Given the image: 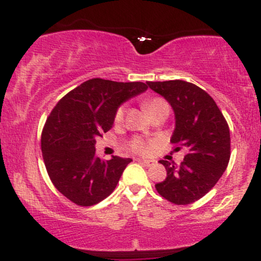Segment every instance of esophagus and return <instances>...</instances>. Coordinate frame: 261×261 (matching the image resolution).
<instances>
[{"label": "esophagus", "instance_id": "34e87169", "mask_svg": "<svg viewBox=\"0 0 261 261\" xmlns=\"http://www.w3.org/2000/svg\"><path fill=\"white\" fill-rule=\"evenodd\" d=\"M140 162V163L145 164V166H152V164L155 163V161L153 160H146V158H142V160H137Z\"/></svg>", "mask_w": 261, "mask_h": 261}]
</instances>
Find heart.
I'll use <instances>...</instances> for the list:
<instances>
[{"label":"heart","mask_w":261,"mask_h":261,"mask_svg":"<svg viewBox=\"0 0 261 261\" xmlns=\"http://www.w3.org/2000/svg\"><path fill=\"white\" fill-rule=\"evenodd\" d=\"M164 104H167V103L163 99H161V98H153V99H149V100L146 101L145 107H146V109H147L148 112L151 113L152 110L157 109V108L164 106ZM124 114H125V107H120L118 110H116L115 120L120 121L121 119L124 118ZM133 148L135 149V151L146 152L148 149V146L146 145L145 142H142V141L136 140V141H134V142H133Z\"/></svg>","instance_id":"1"}]
</instances>
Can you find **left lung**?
<instances>
[{
    "mask_svg": "<svg viewBox=\"0 0 261 261\" xmlns=\"http://www.w3.org/2000/svg\"><path fill=\"white\" fill-rule=\"evenodd\" d=\"M147 85L170 104L175 116L170 141L187 149L180 166L160 161L167 178L155 189L168 201L188 205L205 196L228 166L229 127L215 100L200 87L180 80Z\"/></svg>",
    "mask_w": 261,
    "mask_h": 261,
    "instance_id": "obj_1",
    "label": "left lung"
}]
</instances>
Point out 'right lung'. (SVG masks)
I'll list each match as a JSON object with an SVG mask.
<instances>
[{
	"mask_svg": "<svg viewBox=\"0 0 261 261\" xmlns=\"http://www.w3.org/2000/svg\"><path fill=\"white\" fill-rule=\"evenodd\" d=\"M147 88L142 82L93 79L56 104L41 134V151L47 174L62 195L92 206L113 193L133 160L113 155L103 161L95 155V139L113 127L122 103Z\"/></svg>",
	"mask_w": 261,
	"mask_h": 261,
	"instance_id": "obj_1",
	"label": "right lung"
}]
</instances>
